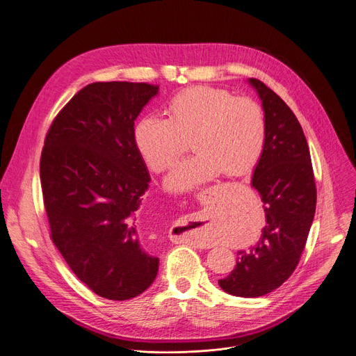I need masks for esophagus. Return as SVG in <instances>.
<instances>
[{
    "mask_svg": "<svg viewBox=\"0 0 356 356\" xmlns=\"http://www.w3.org/2000/svg\"><path fill=\"white\" fill-rule=\"evenodd\" d=\"M199 220H200L199 217H193V218H191V221H199Z\"/></svg>",
    "mask_w": 356,
    "mask_h": 356,
    "instance_id": "obj_1",
    "label": "esophagus"
}]
</instances>
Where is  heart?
I'll return each mask as SVG.
<instances>
[{"mask_svg":"<svg viewBox=\"0 0 356 356\" xmlns=\"http://www.w3.org/2000/svg\"><path fill=\"white\" fill-rule=\"evenodd\" d=\"M267 136L263 108L257 102L211 86L188 88L169 105V119L143 116L135 143L150 170H166L183 153L187 139L196 153L179 161L165 179L173 193L197 188L221 172L248 173L260 160Z\"/></svg>","mask_w":356,"mask_h":356,"instance_id":"heart-1","label":"heart"}]
</instances>
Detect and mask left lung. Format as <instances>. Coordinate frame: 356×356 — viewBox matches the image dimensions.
Listing matches in <instances>:
<instances>
[{
    "instance_id": "obj_1",
    "label": "left lung",
    "mask_w": 356,
    "mask_h": 356,
    "mask_svg": "<svg viewBox=\"0 0 356 356\" xmlns=\"http://www.w3.org/2000/svg\"><path fill=\"white\" fill-rule=\"evenodd\" d=\"M247 82L261 101L267 123L264 150L251 179L264 203L266 225L254 247L237 252L234 270L218 285L234 297L254 298L278 288L298 266L315 216L316 188L298 119L261 81Z\"/></svg>"
}]
</instances>
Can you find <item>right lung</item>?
Listing matches in <instances>:
<instances>
[{
  "instance_id": "obj_1",
  "label": "right lung",
  "mask_w": 356,
  "mask_h": 356,
  "mask_svg": "<svg viewBox=\"0 0 356 356\" xmlns=\"http://www.w3.org/2000/svg\"><path fill=\"white\" fill-rule=\"evenodd\" d=\"M159 86L95 82L52 122L41 154L51 238L95 294L131 300L154 281L159 258L140 244L138 220L150 176L135 120Z\"/></svg>"
}]
</instances>
